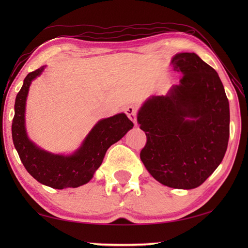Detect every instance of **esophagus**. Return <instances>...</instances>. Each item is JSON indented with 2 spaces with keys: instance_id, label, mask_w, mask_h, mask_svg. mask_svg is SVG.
<instances>
[{
  "instance_id": "obj_1",
  "label": "esophagus",
  "mask_w": 248,
  "mask_h": 248,
  "mask_svg": "<svg viewBox=\"0 0 248 248\" xmlns=\"http://www.w3.org/2000/svg\"><path fill=\"white\" fill-rule=\"evenodd\" d=\"M124 113L127 114L128 117L132 120L136 125V115H138V108H136L135 105H133V104L127 105L124 108Z\"/></svg>"
}]
</instances>
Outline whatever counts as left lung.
Segmentation results:
<instances>
[{
	"label": "left lung",
	"mask_w": 248,
	"mask_h": 248,
	"mask_svg": "<svg viewBox=\"0 0 248 248\" xmlns=\"http://www.w3.org/2000/svg\"><path fill=\"white\" fill-rule=\"evenodd\" d=\"M183 73L166 96H154L140 109L147 138L140 160L150 175L173 188L191 189L207 180L223 161L229 140V102L211 66L195 53L171 61Z\"/></svg>",
	"instance_id": "1"
}]
</instances>
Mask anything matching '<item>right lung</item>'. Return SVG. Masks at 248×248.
<instances>
[{
    "instance_id": "obj_1",
    "label": "right lung",
    "mask_w": 248,
    "mask_h": 248,
    "mask_svg": "<svg viewBox=\"0 0 248 248\" xmlns=\"http://www.w3.org/2000/svg\"><path fill=\"white\" fill-rule=\"evenodd\" d=\"M44 68L30 72L16 97L12 133L25 170L37 181L46 186L62 189L78 187L87 183L101 165L105 152L132 129L133 123L124 114L100 120L84 140L82 147L69 156L55 155L36 147L28 139L24 125L25 101L31 82L38 77Z\"/></svg>"
}]
</instances>
